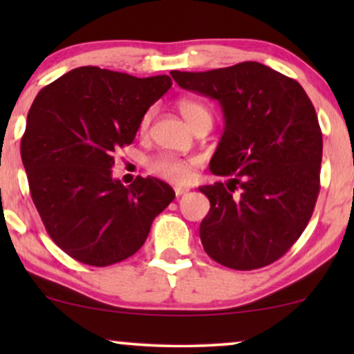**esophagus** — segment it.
<instances>
[{"instance_id": "34e87169", "label": "esophagus", "mask_w": 354, "mask_h": 354, "mask_svg": "<svg viewBox=\"0 0 354 354\" xmlns=\"http://www.w3.org/2000/svg\"><path fill=\"white\" fill-rule=\"evenodd\" d=\"M174 192H176V196H182V195H185V193L188 192V188L176 187V188H174Z\"/></svg>"}]
</instances>
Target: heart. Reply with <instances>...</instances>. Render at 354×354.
<instances>
[{
    "label": "heart",
    "mask_w": 354,
    "mask_h": 354,
    "mask_svg": "<svg viewBox=\"0 0 354 354\" xmlns=\"http://www.w3.org/2000/svg\"><path fill=\"white\" fill-rule=\"evenodd\" d=\"M178 111L183 115V119L190 124L192 129H195L196 125L203 122H209L212 125V115L207 108L196 103V101L192 100H182L178 101ZM154 109H148L145 115L142 118V122H140V130L142 132H147L149 124H151ZM149 171H151L154 176L166 178V180L182 183L187 182L190 178V164L183 161L180 158L171 156V154H161V156L154 158L151 162H149Z\"/></svg>",
    "instance_id": "heart-1"
}]
</instances>
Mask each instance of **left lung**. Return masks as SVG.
<instances>
[{
	"instance_id": "left-lung-1",
	"label": "left lung",
	"mask_w": 354,
	"mask_h": 354,
	"mask_svg": "<svg viewBox=\"0 0 354 354\" xmlns=\"http://www.w3.org/2000/svg\"><path fill=\"white\" fill-rule=\"evenodd\" d=\"M171 75L219 101L225 119L209 169L227 182L200 187L211 203L203 248L236 270L274 263L306 229L321 188L322 132L311 100L297 80L254 61Z\"/></svg>"
}]
</instances>
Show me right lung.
I'll return each mask as SVG.
<instances>
[{
    "label": "right lung",
    "mask_w": 354,
    "mask_h": 354,
    "mask_svg": "<svg viewBox=\"0 0 354 354\" xmlns=\"http://www.w3.org/2000/svg\"><path fill=\"white\" fill-rule=\"evenodd\" d=\"M169 75L77 67L40 90L21 140L32 200L51 240L80 263L104 268L142 248L174 198L172 187L113 178L114 153L133 142L145 113L171 88Z\"/></svg>",
    "instance_id": "obj_1"
}]
</instances>
